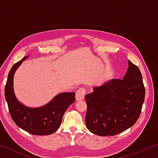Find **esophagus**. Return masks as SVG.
I'll use <instances>...</instances> for the list:
<instances>
[{
	"label": "esophagus",
	"instance_id": "obj_1",
	"mask_svg": "<svg viewBox=\"0 0 158 158\" xmlns=\"http://www.w3.org/2000/svg\"><path fill=\"white\" fill-rule=\"evenodd\" d=\"M85 93L86 92H85V90L84 88H80L79 89L77 90L76 92V100H82L84 98Z\"/></svg>",
	"mask_w": 158,
	"mask_h": 158
}]
</instances>
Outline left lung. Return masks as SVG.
I'll return each instance as SVG.
<instances>
[{
    "mask_svg": "<svg viewBox=\"0 0 158 158\" xmlns=\"http://www.w3.org/2000/svg\"><path fill=\"white\" fill-rule=\"evenodd\" d=\"M128 65L123 79L109 80L85 96V125L92 133L102 137L118 135L135 125L139 117L145 87L138 67L130 60Z\"/></svg>",
    "mask_w": 158,
    "mask_h": 158,
    "instance_id": "8db88e82",
    "label": "left lung"
}]
</instances>
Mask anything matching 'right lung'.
Masks as SVG:
<instances>
[{"instance_id":"obj_1","label":"right lung","mask_w":158,"mask_h":158,"mask_svg":"<svg viewBox=\"0 0 158 158\" xmlns=\"http://www.w3.org/2000/svg\"><path fill=\"white\" fill-rule=\"evenodd\" d=\"M29 56L12 67L5 87V97L12 118L19 127L34 135H49L55 132L62 122L63 114L75 101V93H62L38 108L26 106L17 100L13 89V78L17 69Z\"/></svg>"}]
</instances>
